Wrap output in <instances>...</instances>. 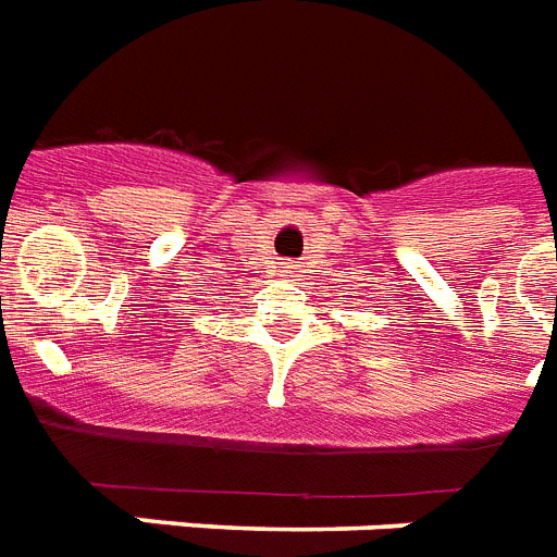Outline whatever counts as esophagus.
<instances>
[{
  "instance_id": "esophagus-1",
  "label": "esophagus",
  "mask_w": 557,
  "mask_h": 557,
  "mask_svg": "<svg viewBox=\"0 0 557 557\" xmlns=\"http://www.w3.org/2000/svg\"><path fill=\"white\" fill-rule=\"evenodd\" d=\"M296 273V264L293 261H278V275H293Z\"/></svg>"
}]
</instances>
